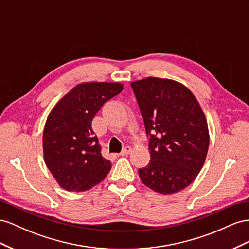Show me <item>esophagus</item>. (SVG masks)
<instances>
[{
	"mask_svg": "<svg viewBox=\"0 0 249 249\" xmlns=\"http://www.w3.org/2000/svg\"><path fill=\"white\" fill-rule=\"evenodd\" d=\"M130 151H131V147L130 146H126V147H124V149L122 151H121V153H120V155H127V154H129L130 153Z\"/></svg>",
	"mask_w": 249,
	"mask_h": 249,
	"instance_id": "obj_1",
	"label": "esophagus"
}]
</instances>
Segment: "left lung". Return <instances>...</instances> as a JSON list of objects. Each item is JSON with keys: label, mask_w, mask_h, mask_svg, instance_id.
<instances>
[{"label": "left lung", "mask_w": 249, "mask_h": 249, "mask_svg": "<svg viewBox=\"0 0 249 249\" xmlns=\"http://www.w3.org/2000/svg\"><path fill=\"white\" fill-rule=\"evenodd\" d=\"M149 137L150 161L139 169L145 186L177 193L193 181L209 150L208 123L199 103L179 82L148 77L131 82Z\"/></svg>", "instance_id": "8db88e82"}]
</instances>
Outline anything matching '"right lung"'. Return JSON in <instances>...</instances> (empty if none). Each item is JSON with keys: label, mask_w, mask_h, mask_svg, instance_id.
Returning a JSON list of instances; mask_svg holds the SVG:
<instances>
[{"label": "right lung", "mask_w": 249, "mask_h": 249, "mask_svg": "<svg viewBox=\"0 0 249 249\" xmlns=\"http://www.w3.org/2000/svg\"><path fill=\"white\" fill-rule=\"evenodd\" d=\"M122 89L118 82L78 84L50 112L42 136L44 159L61 188L89 190L110 171L111 164L101 154L91 121L102 105Z\"/></svg>", "instance_id": "right-lung-1"}]
</instances>
